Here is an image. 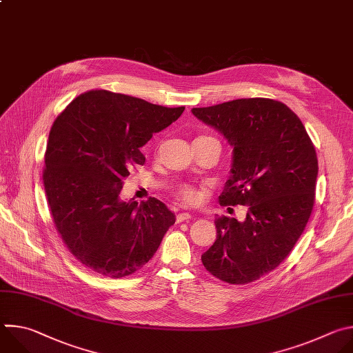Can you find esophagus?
I'll list each match as a JSON object with an SVG mask.
<instances>
[{"instance_id": "1", "label": "esophagus", "mask_w": 353, "mask_h": 353, "mask_svg": "<svg viewBox=\"0 0 353 353\" xmlns=\"http://www.w3.org/2000/svg\"><path fill=\"white\" fill-rule=\"evenodd\" d=\"M188 219H191V215H190V214H187V212L179 214V215L176 216V222H177V223H180V222H184V221H188Z\"/></svg>"}]
</instances>
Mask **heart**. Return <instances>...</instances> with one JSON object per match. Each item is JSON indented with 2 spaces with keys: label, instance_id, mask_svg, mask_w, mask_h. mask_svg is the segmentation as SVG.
Listing matches in <instances>:
<instances>
[{
  "label": "heart",
  "instance_id": "1",
  "mask_svg": "<svg viewBox=\"0 0 353 353\" xmlns=\"http://www.w3.org/2000/svg\"><path fill=\"white\" fill-rule=\"evenodd\" d=\"M173 195L180 204L187 205V207H192V205L198 204V201L201 198L199 191L195 187L190 185V184H179L174 188Z\"/></svg>",
  "mask_w": 353,
  "mask_h": 353
}]
</instances>
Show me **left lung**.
Returning a JSON list of instances; mask_svg holds the SVG:
<instances>
[{
  "mask_svg": "<svg viewBox=\"0 0 353 353\" xmlns=\"http://www.w3.org/2000/svg\"><path fill=\"white\" fill-rule=\"evenodd\" d=\"M191 112L233 145L221 205L248 208L244 222L215 219L216 240L201 260L223 282H254L289 256L310 219L319 173L314 145L300 119L274 99H236Z\"/></svg>",
  "mask_w": 353,
  "mask_h": 353,
  "instance_id": "obj_1",
  "label": "left lung"
}]
</instances>
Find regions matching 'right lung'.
Instances as JSON below:
<instances>
[{"label": "right lung", "instance_id": "obj_1", "mask_svg": "<svg viewBox=\"0 0 353 353\" xmlns=\"http://www.w3.org/2000/svg\"><path fill=\"white\" fill-rule=\"evenodd\" d=\"M184 109L93 89L54 120L43 168L47 205L70 253L90 271L110 278L137 272L174 223L155 196L138 205L119 195L130 170L145 163L139 148Z\"/></svg>", "mask_w": 353, "mask_h": 353}]
</instances>
